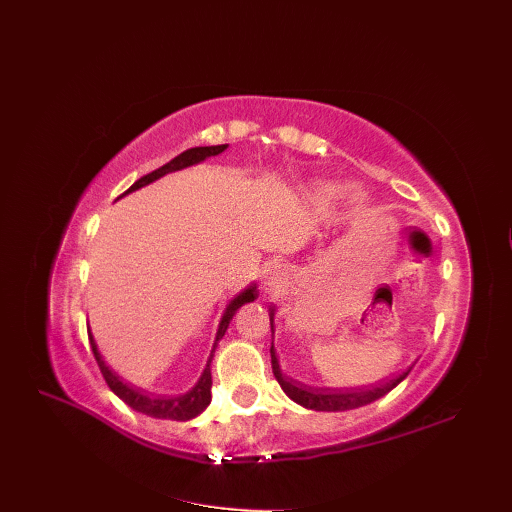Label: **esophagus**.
<instances>
[{"label":"esophagus","mask_w":512,"mask_h":512,"mask_svg":"<svg viewBox=\"0 0 512 512\" xmlns=\"http://www.w3.org/2000/svg\"><path fill=\"white\" fill-rule=\"evenodd\" d=\"M274 280H276V272H272V270H268L266 272V276H263V285H274Z\"/></svg>","instance_id":"34e87169"}]
</instances>
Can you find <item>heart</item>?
<instances>
[{"mask_svg":"<svg viewBox=\"0 0 512 512\" xmlns=\"http://www.w3.org/2000/svg\"><path fill=\"white\" fill-rule=\"evenodd\" d=\"M316 194L323 198V200H331L339 194V185H333V183H320L316 187Z\"/></svg>","mask_w":512,"mask_h":512,"instance_id":"obj_1","label":"heart"}]
</instances>
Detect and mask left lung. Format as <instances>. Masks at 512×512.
Returning a JSON list of instances; mask_svg holds the SVG:
<instances>
[{
	"instance_id": "obj_1",
	"label": "left lung",
	"mask_w": 512,
	"mask_h": 512,
	"mask_svg": "<svg viewBox=\"0 0 512 512\" xmlns=\"http://www.w3.org/2000/svg\"><path fill=\"white\" fill-rule=\"evenodd\" d=\"M272 323H274V310L270 312V325ZM270 354H272V371H274V377L278 380L280 388L285 390L289 399H293L297 405L306 407V409H314V411H348V409L369 405L377 399H382V396L388 394L394 386H399L411 371V367H409L401 375H396L394 380L384 382L380 386H371V388H350V390L348 388L346 390L312 388V386L291 380V377H287V375H282L274 346L270 348Z\"/></svg>"
}]
</instances>
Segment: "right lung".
Listing matches in <instances>:
<instances>
[{
	"instance_id": "right-lung-1",
	"label": "right lung",
	"mask_w": 512,
	"mask_h": 512,
	"mask_svg": "<svg viewBox=\"0 0 512 512\" xmlns=\"http://www.w3.org/2000/svg\"><path fill=\"white\" fill-rule=\"evenodd\" d=\"M225 149H227V145H211V147H192V149H187V151H183V154H179L177 158L170 160L168 164L156 168L154 173H149V175L141 177L139 181L132 183L122 196L130 194V192H135V189H139V187H143V185L154 183L156 179H160V177H164V175H168V173H175V170H181V168H187V166H194V164L204 162L206 158H211V156H219L221 151H225ZM255 299H257V287L251 285V287H246L242 293H238V295L230 301V304H227V308H225V312H223V316H221V323H219V329H217V337H215V344H213L211 356H208V361H206V367H204V371H202V375H200V380H198V384H196L192 390L185 392V394H179V396L151 394V392H145V390H141V388H137V386H130L128 382L122 380V377H120L116 371H111V369L105 365V361H103V356H101L97 344H94V337H92V333L88 331L92 354H94V358H97V365H99V369H101V373H103V377H105L107 386L111 388V392L116 394V396H120V399H122L128 407H132V409L139 411V413L149 415V418L187 422V420L196 418V415L202 413V411L208 407V403H211V386H213L211 361H213V352H215V348H217V344H219V339L225 335L227 325H230V320H232V316L236 314V310H238L240 306H244V304H249V301H255Z\"/></svg>"
}]
</instances>
